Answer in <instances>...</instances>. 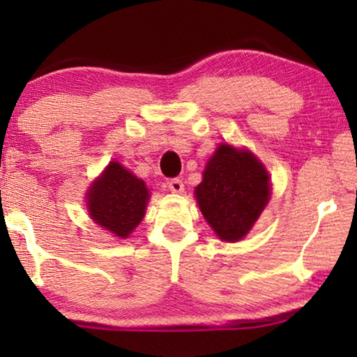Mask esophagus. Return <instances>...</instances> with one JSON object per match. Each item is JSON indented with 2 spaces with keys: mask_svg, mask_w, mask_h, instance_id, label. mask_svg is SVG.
Masks as SVG:
<instances>
[{
  "mask_svg": "<svg viewBox=\"0 0 357 357\" xmlns=\"http://www.w3.org/2000/svg\"><path fill=\"white\" fill-rule=\"evenodd\" d=\"M169 190L172 193H182L183 192V182L180 178H172L167 182Z\"/></svg>",
  "mask_w": 357,
  "mask_h": 357,
  "instance_id": "obj_1",
  "label": "esophagus"
}]
</instances>
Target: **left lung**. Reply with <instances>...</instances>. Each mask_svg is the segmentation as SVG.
Returning <instances> with one entry per match:
<instances>
[{
  "mask_svg": "<svg viewBox=\"0 0 357 357\" xmlns=\"http://www.w3.org/2000/svg\"><path fill=\"white\" fill-rule=\"evenodd\" d=\"M195 195L218 237L237 242L250 231L266 206L270 178L252 153L221 144L209 159Z\"/></svg>",
  "mask_w": 357,
  "mask_h": 357,
  "instance_id": "left-lung-1",
  "label": "left lung"
}]
</instances>
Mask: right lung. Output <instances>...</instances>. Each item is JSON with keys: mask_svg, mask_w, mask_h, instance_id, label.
Wrapping results in <instances>:
<instances>
[{"mask_svg": "<svg viewBox=\"0 0 357 357\" xmlns=\"http://www.w3.org/2000/svg\"><path fill=\"white\" fill-rule=\"evenodd\" d=\"M149 190L143 180L119 162H110L87 193V208L94 221L114 236L126 238L144 218Z\"/></svg>", "mask_w": 357, "mask_h": 357, "instance_id": "add662e5", "label": "right lung"}]
</instances>
